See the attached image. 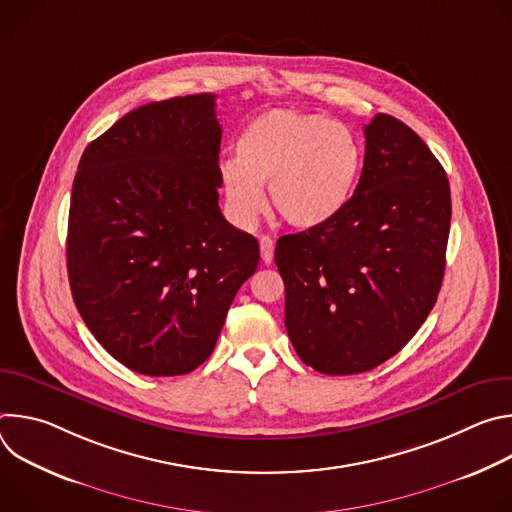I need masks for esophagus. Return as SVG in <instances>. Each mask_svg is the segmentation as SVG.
Instances as JSON below:
<instances>
[{
  "instance_id": "esophagus-1",
  "label": "esophagus",
  "mask_w": 512,
  "mask_h": 512,
  "mask_svg": "<svg viewBox=\"0 0 512 512\" xmlns=\"http://www.w3.org/2000/svg\"><path fill=\"white\" fill-rule=\"evenodd\" d=\"M259 249H261V259L263 263H271L273 261V249H275V241L269 237H261L259 239Z\"/></svg>"
}]
</instances>
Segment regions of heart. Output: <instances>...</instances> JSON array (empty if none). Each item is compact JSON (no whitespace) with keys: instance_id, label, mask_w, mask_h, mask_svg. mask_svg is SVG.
Returning <instances> with one entry per match:
<instances>
[{"instance_id":"obj_1","label":"heart","mask_w":512,"mask_h":512,"mask_svg":"<svg viewBox=\"0 0 512 512\" xmlns=\"http://www.w3.org/2000/svg\"><path fill=\"white\" fill-rule=\"evenodd\" d=\"M362 150L354 131L334 119L294 109L257 115L237 141V158L218 166L223 194L239 223L255 221L267 186L271 210L296 229L336 218L356 188Z\"/></svg>"}]
</instances>
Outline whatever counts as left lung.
Wrapping results in <instances>:
<instances>
[{
  "mask_svg": "<svg viewBox=\"0 0 512 512\" xmlns=\"http://www.w3.org/2000/svg\"><path fill=\"white\" fill-rule=\"evenodd\" d=\"M364 166L330 223L285 235L275 265L285 330L324 375L367 373L397 354L440 294L450 235V182L425 141L379 113L364 127Z\"/></svg>",
  "mask_w": 512,
  "mask_h": 512,
  "instance_id": "obj_1",
  "label": "left lung"
}]
</instances>
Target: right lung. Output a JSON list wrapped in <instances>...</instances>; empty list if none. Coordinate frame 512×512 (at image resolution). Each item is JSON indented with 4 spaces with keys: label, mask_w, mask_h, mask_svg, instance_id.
Returning a JSON list of instances; mask_svg holds the SVG:
<instances>
[{
    "label": "right lung",
    "mask_w": 512,
    "mask_h": 512,
    "mask_svg": "<svg viewBox=\"0 0 512 512\" xmlns=\"http://www.w3.org/2000/svg\"><path fill=\"white\" fill-rule=\"evenodd\" d=\"M216 95L141 105L87 145L72 184L66 267L99 344L148 377L212 354L259 243L218 206Z\"/></svg>",
    "instance_id": "1"
}]
</instances>
